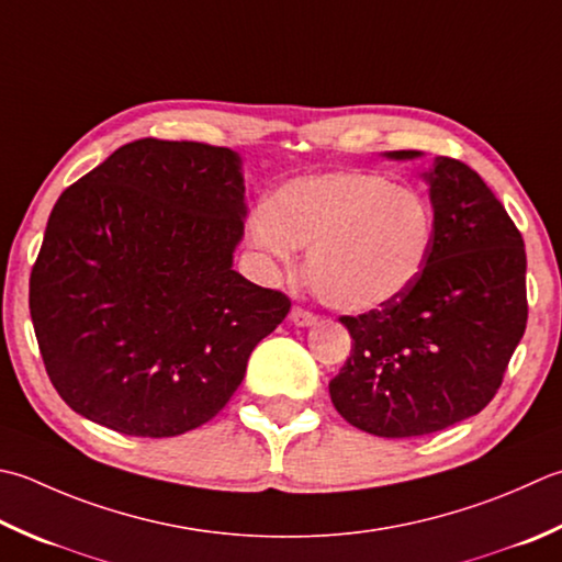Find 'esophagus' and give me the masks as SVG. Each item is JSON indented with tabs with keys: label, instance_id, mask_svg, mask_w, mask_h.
<instances>
[{
	"label": "esophagus",
	"instance_id": "obj_1",
	"mask_svg": "<svg viewBox=\"0 0 562 562\" xmlns=\"http://www.w3.org/2000/svg\"><path fill=\"white\" fill-rule=\"evenodd\" d=\"M290 318H292V324H296V326L316 324V314L310 312V310H304V306H294V310L290 312Z\"/></svg>",
	"mask_w": 562,
	"mask_h": 562
}]
</instances>
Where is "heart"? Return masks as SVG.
<instances>
[{
	"label": "heart",
	"mask_w": 562,
	"mask_h": 562,
	"mask_svg": "<svg viewBox=\"0 0 562 562\" xmlns=\"http://www.w3.org/2000/svg\"><path fill=\"white\" fill-rule=\"evenodd\" d=\"M431 202L409 184L362 170L296 178L250 216L262 256L288 266L306 252V280L324 304L370 312L397 300L419 278L434 246Z\"/></svg>",
	"instance_id": "heart-1"
}]
</instances>
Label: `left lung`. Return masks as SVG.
I'll list each match as a JSON object with an SVG mask.
<instances>
[{"mask_svg": "<svg viewBox=\"0 0 562 562\" xmlns=\"http://www.w3.org/2000/svg\"><path fill=\"white\" fill-rule=\"evenodd\" d=\"M426 180L436 216L426 266L397 300L340 316L353 346L328 382L336 412L382 438L436 434L485 409L529 318L524 238L507 209L456 158H436Z\"/></svg>", "mask_w": 562, "mask_h": 562, "instance_id": "left-lung-1", "label": "left lung"}]
</instances>
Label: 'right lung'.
Segmentation results:
<instances>
[{
  "label": "right lung",
  "mask_w": 562,
  "mask_h": 562,
  "mask_svg": "<svg viewBox=\"0 0 562 562\" xmlns=\"http://www.w3.org/2000/svg\"><path fill=\"white\" fill-rule=\"evenodd\" d=\"M238 156L140 138L55 202L29 280L53 387L85 419L168 438L212 422L290 296L238 274Z\"/></svg>",
  "instance_id": "right-lung-1"
}]
</instances>
